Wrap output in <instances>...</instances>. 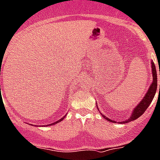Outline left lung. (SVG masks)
Returning <instances> with one entry per match:
<instances>
[{"mask_svg": "<svg viewBox=\"0 0 160 160\" xmlns=\"http://www.w3.org/2000/svg\"><path fill=\"white\" fill-rule=\"evenodd\" d=\"M151 67H152V76H153V82L152 83L150 84V87L149 88L148 92L146 94V96H144V98L142 99V101L137 105V106L136 107L135 109H133V112L132 113L130 118L128 119L125 120L123 122H121L120 123H127V122H132L133 120L137 119L142 116L145 111H146L147 108L149 107V105H150L151 101H153L154 96H155V93H156L157 91V72H156V68H155V65H154V62L151 61ZM159 75H160V68H159ZM159 92H160V85H159ZM101 115L103 116V118H105L107 121L109 122H116L115 121H113V120L109 119V118H106L105 116H104L102 113H101Z\"/></svg>", "mask_w": 160, "mask_h": 160, "instance_id": "1", "label": "left lung"}]
</instances>
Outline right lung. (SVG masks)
I'll return each instance as SVG.
<instances>
[{"label":"right lung","mask_w":160,"mask_h":160,"mask_svg":"<svg viewBox=\"0 0 160 160\" xmlns=\"http://www.w3.org/2000/svg\"><path fill=\"white\" fill-rule=\"evenodd\" d=\"M64 118H65V116H64V117H63V118H62L61 119H59V121H57V122H53V123H51V124H49V125H53V124H55V123H57V122H60V121H62V120L64 119Z\"/></svg>","instance_id":"right-lung-1"}]
</instances>
